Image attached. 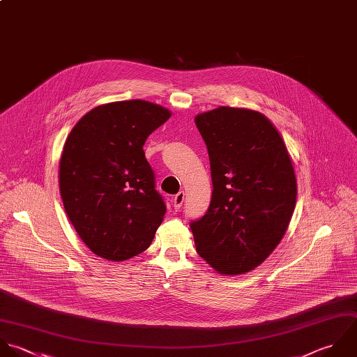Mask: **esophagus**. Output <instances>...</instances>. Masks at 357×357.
<instances>
[{
    "mask_svg": "<svg viewBox=\"0 0 357 357\" xmlns=\"http://www.w3.org/2000/svg\"><path fill=\"white\" fill-rule=\"evenodd\" d=\"M183 200H185V192H179L178 195H175V197L172 199V204H174L175 211L181 210V207L183 204Z\"/></svg>",
    "mask_w": 357,
    "mask_h": 357,
    "instance_id": "obj_1",
    "label": "esophagus"
}]
</instances>
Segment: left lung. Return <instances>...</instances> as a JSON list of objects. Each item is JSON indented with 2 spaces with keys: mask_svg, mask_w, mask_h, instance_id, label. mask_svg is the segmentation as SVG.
<instances>
[{
  "mask_svg": "<svg viewBox=\"0 0 357 357\" xmlns=\"http://www.w3.org/2000/svg\"><path fill=\"white\" fill-rule=\"evenodd\" d=\"M207 146L213 195L190 222L196 250L225 275L259 267L291 222L298 185L287 146L263 114L218 107L195 118Z\"/></svg>",
  "mask_w": 357,
  "mask_h": 357,
  "instance_id": "8db88e82",
  "label": "left lung"
}]
</instances>
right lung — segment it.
Segmentation results:
<instances>
[{"label": "right lung", "instance_id": "obj_1", "mask_svg": "<svg viewBox=\"0 0 357 357\" xmlns=\"http://www.w3.org/2000/svg\"><path fill=\"white\" fill-rule=\"evenodd\" d=\"M169 116L144 100L108 102L68 135L59 161L62 203L84 245L105 260L140 255L162 222L167 207L143 146Z\"/></svg>", "mask_w": 357, "mask_h": 357}]
</instances>
